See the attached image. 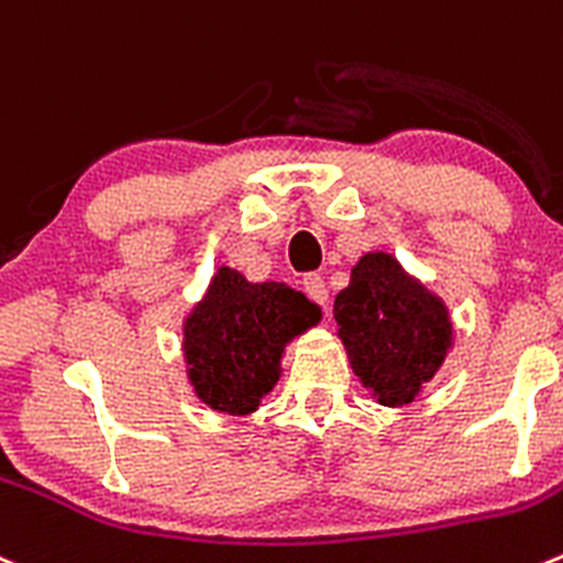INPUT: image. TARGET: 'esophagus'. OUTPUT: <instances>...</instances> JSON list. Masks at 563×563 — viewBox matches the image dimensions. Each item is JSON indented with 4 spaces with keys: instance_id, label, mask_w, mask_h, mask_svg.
I'll list each match as a JSON object with an SVG mask.
<instances>
[{
    "instance_id": "1",
    "label": "esophagus",
    "mask_w": 563,
    "mask_h": 563,
    "mask_svg": "<svg viewBox=\"0 0 563 563\" xmlns=\"http://www.w3.org/2000/svg\"><path fill=\"white\" fill-rule=\"evenodd\" d=\"M302 291L308 294V297L313 299L316 305H321V308L327 305V286H324V280H321L319 275H305L302 277Z\"/></svg>"
}]
</instances>
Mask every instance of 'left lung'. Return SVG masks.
<instances>
[{
  "label": "left lung",
  "mask_w": 563,
  "mask_h": 563,
  "mask_svg": "<svg viewBox=\"0 0 563 563\" xmlns=\"http://www.w3.org/2000/svg\"><path fill=\"white\" fill-rule=\"evenodd\" d=\"M332 316L360 385L382 407L415 401L454 349L443 297L385 250L360 255Z\"/></svg>",
  "instance_id": "left-lung-1"
}]
</instances>
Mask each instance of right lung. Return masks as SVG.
<instances>
[{"instance_id": "1", "label": "right lung", "mask_w": 563, "mask_h": 563, "mask_svg": "<svg viewBox=\"0 0 563 563\" xmlns=\"http://www.w3.org/2000/svg\"><path fill=\"white\" fill-rule=\"evenodd\" d=\"M321 321V308L277 280L253 283L220 264L181 324L192 393L225 415H253L280 382L288 343Z\"/></svg>"}]
</instances>
